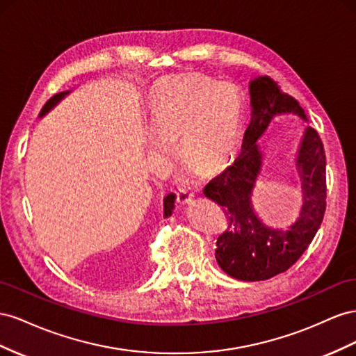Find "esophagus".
<instances>
[{
    "instance_id": "1",
    "label": "esophagus",
    "mask_w": 356,
    "mask_h": 356,
    "mask_svg": "<svg viewBox=\"0 0 356 356\" xmlns=\"http://www.w3.org/2000/svg\"><path fill=\"white\" fill-rule=\"evenodd\" d=\"M176 198H177V202H179V204L185 206V204H188V202L191 201L192 195L189 194V192H188L186 189H179V191L176 192Z\"/></svg>"
}]
</instances>
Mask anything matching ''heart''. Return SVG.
Wrapping results in <instances>:
<instances>
[{
    "label": "heart",
    "mask_w": 356,
    "mask_h": 356,
    "mask_svg": "<svg viewBox=\"0 0 356 356\" xmlns=\"http://www.w3.org/2000/svg\"><path fill=\"white\" fill-rule=\"evenodd\" d=\"M149 127L158 143L175 147L201 175L236 156L245 125V98L231 82L184 74L159 82L149 95Z\"/></svg>",
    "instance_id": "obj_1"
}]
</instances>
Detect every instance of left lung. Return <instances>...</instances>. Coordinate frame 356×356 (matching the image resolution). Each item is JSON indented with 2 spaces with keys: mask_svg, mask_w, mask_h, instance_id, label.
Wrapping results in <instances>:
<instances>
[{
  "mask_svg": "<svg viewBox=\"0 0 356 356\" xmlns=\"http://www.w3.org/2000/svg\"><path fill=\"white\" fill-rule=\"evenodd\" d=\"M249 92L252 119L241 154L234 164L209 181L204 195L220 206L227 218V229L216 241L219 267L234 279L257 282L291 268L316 236L327 207V159L318 131L306 128L297 158L304 201L300 218L286 229L264 225L250 204L262 164L257 141L273 116L296 113L306 119V115L298 101L283 94L267 76L252 80Z\"/></svg>",
  "mask_w": 356,
  "mask_h": 356,
  "instance_id": "8db88e82",
  "label": "left lung"
}]
</instances>
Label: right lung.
Masks as SVG:
<instances>
[{
    "label": "right lung",
    "mask_w": 356,
    "mask_h": 356,
    "mask_svg": "<svg viewBox=\"0 0 356 356\" xmlns=\"http://www.w3.org/2000/svg\"><path fill=\"white\" fill-rule=\"evenodd\" d=\"M67 94H68V92H59V94H56V95H54L52 98H50V99L47 101V103L44 104V107H43V110H42V113H40V116H43L44 113H47V111H49L50 108H52L60 98H64V95H67ZM172 209H175V195L168 194V195L164 198V218L171 216Z\"/></svg>",
    "instance_id": "add662e5"
}]
</instances>
